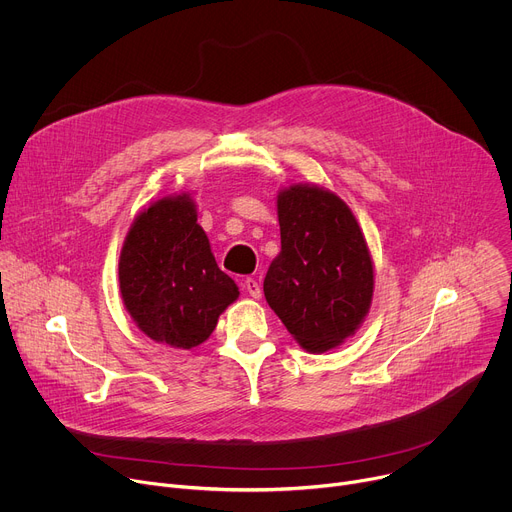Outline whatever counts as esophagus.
<instances>
[{"mask_svg": "<svg viewBox=\"0 0 512 512\" xmlns=\"http://www.w3.org/2000/svg\"><path fill=\"white\" fill-rule=\"evenodd\" d=\"M243 287H245V291H247V294H249L253 300H259V298H261V285H259L257 279L247 277V279L243 281Z\"/></svg>", "mask_w": 512, "mask_h": 512, "instance_id": "1", "label": "esophagus"}]
</instances>
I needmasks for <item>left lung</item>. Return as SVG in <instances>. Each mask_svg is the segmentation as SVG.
<instances>
[{
  "label": "left lung",
  "instance_id": "obj_1",
  "mask_svg": "<svg viewBox=\"0 0 512 512\" xmlns=\"http://www.w3.org/2000/svg\"><path fill=\"white\" fill-rule=\"evenodd\" d=\"M281 251L263 281L265 300L312 354L350 338L373 302V257L352 210L324 186L277 194Z\"/></svg>",
  "mask_w": 512,
  "mask_h": 512
}]
</instances>
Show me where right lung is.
Listing matches in <instances>:
<instances>
[{"mask_svg": "<svg viewBox=\"0 0 512 512\" xmlns=\"http://www.w3.org/2000/svg\"><path fill=\"white\" fill-rule=\"evenodd\" d=\"M196 221L190 194L164 196L135 216L119 255L121 300L135 326L184 350L202 344L239 298Z\"/></svg>", "mask_w": 512, "mask_h": 512, "instance_id": "1", "label": "right lung"}]
</instances>
